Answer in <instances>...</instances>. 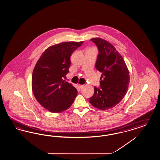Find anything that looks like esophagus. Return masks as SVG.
I'll return each instance as SVG.
<instances>
[{"mask_svg":"<svg viewBox=\"0 0 160 160\" xmlns=\"http://www.w3.org/2000/svg\"><path fill=\"white\" fill-rule=\"evenodd\" d=\"M78 86H79V88L80 89H82V88H83L84 85H79Z\"/></svg>","mask_w":160,"mask_h":160,"instance_id":"34e87169","label":"esophagus"}]
</instances>
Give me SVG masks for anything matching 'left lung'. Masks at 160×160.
I'll return each instance as SVG.
<instances>
[{
  "label": "left lung",
  "instance_id": "8db88e82",
  "mask_svg": "<svg viewBox=\"0 0 160 160\" xmlns=\"http://www.w3.org/2000/svg\"><path fill=\"white\" fill-rule=\"evenodd\" d=\"M90 41L98 47L95 67L102 74L100 88L94 86V94L89 102L98 109L107 110L118 104L127 92L129 71L123 58L110 43L100 38Z\"/></svg>",
  "mask_w": 160,
  "mask_h": 160
}]
</instances>
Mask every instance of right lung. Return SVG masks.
<instances>
[{
  "label": "right lung",
  "instance_id": "1",
  "mask_svg": "<svg viewBox=\"0 0 160 160\" xmlns=\"http://www.w3.org/2000/svg\"><path fill=\"white\" fill-rule=\"evenodd\" d=\"M83 42H67L48 48L42 53L33 69V93L40 104L52 112L69 108L77 97V89L64 82L69 72L70 57Z\"/></svg>",
  "mask_w": 160,
  "mask_h": 160
}]
</instances>
